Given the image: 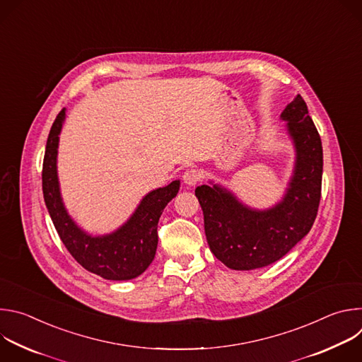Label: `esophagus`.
<instances>
[{
  "mask_svg": "<svg viewBox=\"0 0 362 362\" xmlns=\"http://www.w3.org/2000/svg\"><path fill=\"white\" fill-rule=\"evenodd\" d=\"M200 177H202L200 172L197 169H194V168H189L183 173V182L186 185H189V186H194L200 180Z\"/></svg>",
  "mask_w": 362,
  "mask_h": 362,
  "instance_id": "esophagus-1",
  "label": "esophagus"
}]
</instances>
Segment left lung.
I'll return each mask as SVG.
<instances>
[{"mask_svg":"<svg viewBox=\"0 0 362 362\" xmlns=\"http://www.w3.org/2000/svg\"><path fill=\"white\" fill-rule=\"evenodd\" d=\"M296 146V168L284 200L274 209L245 208L218 186L194 190L211 250L228 268L249 271L276 262L311 230L321 200L322 143L300 94L282 112Z\"/></svg>","mask_w":362,"mask_h":362,"instance_id":"obj_1","label":"left lung"}]
</instances>
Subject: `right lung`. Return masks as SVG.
Returning a JSON list of instances; mask_svg holds the SVG:
<instances>
[{"instance_id": "1", "label": "right lung", "mask_w": 362, "mask_h": 362, "mask_svg": "<svg viewBox=\"0 0 362 362\" xmlns=\"http://www.w3.org/2000/svg\"><path fill=\"white\" fill-rule=\"evenodd\" d=\"M64 116L63 109L51 126L42 160V193L51 221L67 250L84 269L113 281L136 278L154 259L159 218L165 206L177 194L180 183L175 180L166 187L150 192L132 219L116 233L103 238L86 235L67 215L59 192L56 159Z\"/></svg>"}]
</instances>
